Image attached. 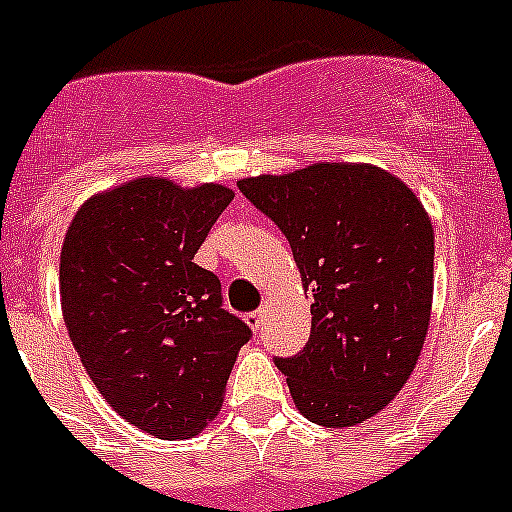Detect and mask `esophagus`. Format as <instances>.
<instances>
[{
  "label": "esophagus",
  "instance_id": "obj_1",
  "mask_svg": "<svg viewBox=\"0 0 512 512\" xmlns=\"http://www.w3.org/2000/svg\"><path fill=\"white\" fill-rule=\"evenodd\" d=\"M262 318H265V308H257V310H252L250 315H247V323H250L252 331H260Z\"/></svg>",
  "mask_w": 512,
  "mask_h": 512
}]
</instances>
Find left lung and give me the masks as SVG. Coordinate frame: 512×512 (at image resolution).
<instances>
[{"instance_id":"8db88e82","label":"left lung","mask_w":512,"mask_h":512,"mask_svg":"<svg viewBox=\"0 0 512 512\" xmlns=\"http://www.w3.org/2000/svg\"><path fill=\"white\" fill-rule=\"evenodd\" d=\"M288 237L313 293L310 338L275 358L305 419L353 427L412 376L432 313L434 229L414 191L371 164H313L237 181Z\"/></svg>"}]
</instances>
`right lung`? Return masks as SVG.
I'll return each mask as SVG.
<instances>
[{
    "label": "right lung",
    "mask_w": 512,
    "mask_h": 512,
    "mask_svg": "<svg viewBox=\"0 0 512 512\" xmlns=\"http://www.w3.org/2000/svg\"><path fill=\"white\" fill-rule=\"evenodd\" d=\"M232 199L222 184L143 176L90 197L62 242L70 341L103 399L159 439L207 427L252 336L222 308L217 275L194 262Z\"/></svg>",
    "instance_id": "1"
}]
</instances>
